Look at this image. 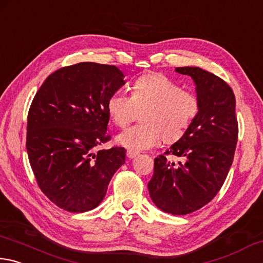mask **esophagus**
I'll return each instance as SVG.
<instances>
[{
  "mask_svg": "<svg viewBox=\"0 0 263 263\" xmlns=\"http://www.w3.org/2000/svg\"><path fill=\"white\" fill-rule=\"evenodd\" d=\"M137 155H139V154L135 153V151H130V150H128V151H127V157H128L129 159H133V158H135Z\"/></svg>",
  "mask_w": 263,
  "mask_h": 263,
  "instance_id": "esophagus-1",
  "label": "esophagus"
}]
</instances>
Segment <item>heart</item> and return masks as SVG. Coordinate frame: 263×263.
Listing matches in <instances>:
<instances>
[{"label": "heart", "instance_id": "heart-1", "mask_svg": "<svg viewBox=\"0 0 263 263\" xmlns=\"http://www.w3.org/2000/svg\"><path fill=\"white\" fill-rule=\"evenodd\" d=\"M141 114L142 124L129 127L117 136V143L130 151L154 148L159 142H174L185 134L200 110L196 97L182 91L177 83L160 73H148L137 78L132 96L117 91L107 101L110 120L124 127Z\"/></svg>", "mask_w": 263, "mask_h": 263}]
</instances>
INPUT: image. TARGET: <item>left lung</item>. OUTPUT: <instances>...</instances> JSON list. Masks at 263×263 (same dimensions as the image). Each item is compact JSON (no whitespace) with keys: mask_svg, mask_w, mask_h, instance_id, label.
<instances>
[{"mask_svg":"<svg viewBox=\"0 0 263 263\" xmlns=\"http://www.w3.org/2000/svg\"><path fill=\"white\" fill-rule=\"evenodd\" d=\"M176 71L194 81L200 110L185 134L155 158L148 188L157 208L187 215L210 202L223 186L236 151L238 122L233 91L222 78L197 67ZM166 154L182 160L171 162Z\"/></svg>","mask_w":263,"mask_h":263,"instance_id":"1","label":"left lung"}]
</instances>
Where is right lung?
Segmentation results:
<instances>
[{
	"instance_id": "add662e5",
	"label": "right lung",
	"mask_w": 263,
	"mask_h": 263,
	"mask_svg": "<svg viewBox=\"0 0 263 263\" xmlns=\"http://www.w3.org/2000/svg\"><path fill=\"white\" fill-rule=\"evenodd\" d=\"M123 77L115 66L81 62L49 75L34 96L27 155L40 190L60 208L95 209L124 164V148L97 151L109 140L107 101L124 85Z\"/></svg>"
}]
</instances>
